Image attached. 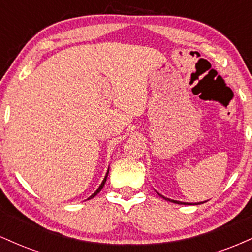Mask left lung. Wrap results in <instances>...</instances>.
<instances>
[{
	"label": "left lung",
	"instance_id": "left-lung-1",
	"mask_svg": "<svg viewBox=\"0 0 252 252\" xmlns=\"http://www.w3.org/2000/svg\"><path fill=\"white\" fill-rule=\"evenodd\" d=\"M158 195H160V196H162V198H163V199H166V200H167V201H170V202H174V204H185V205H186V204H189V205H190V202H184V201H179V200H173V199L166 198V196H163L162 194H160V193H158ZM204 202H205V201H201V202H194V204H195V205H199V204H204ZM192 204H193V202H192Z\"/></svg>",
	"mask_w": 252,
	"mask_h": 252
}]
</instances>
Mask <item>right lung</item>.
Returning a JSON list of instances; mask_svg holds the SVG:
<instances>
[{
  "mask_svg": "<svg viewBox=\"0 0 252 252\" xmlns=\"http://www.w3.org/2000/svg\"><path fill=\"white\" fill-rule=\"evenodd\" d=\"M108 174H109V169H108V172H106V174H105V178H104V179H103L102 184H100V185H99V187H98V189H96V192H94V194H91V195H90V196H89V198H88V200H90V199H92V198H94V196H96V195L98 194V193H99V192H100V190H102V189H103V186H104V185H105V181H106V178H108Z\"/></svg>",
  "mask_w": 252,
  "mask_h": 252,
  "instance_id": "add662e5",
  "label": "right lung"
}]
</instances>
